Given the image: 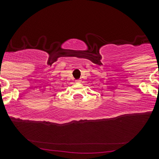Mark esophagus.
<instances>
[{
  "label": "esophagus",
  "mask_w": 159,
  "mask_h": 159,
  "mask_svg": "<svg viewBox=\"0 0 159 159\" xmlns=\"http://www.w3.org/2000/svg\"><path fill=\"white\" fill-rule=\"evenodd\" d=\"M81 82H82V80H81V79L76 80V83H81Z\"/></svg>",
  "instance_id": "obj_1"
}]
</instances>
